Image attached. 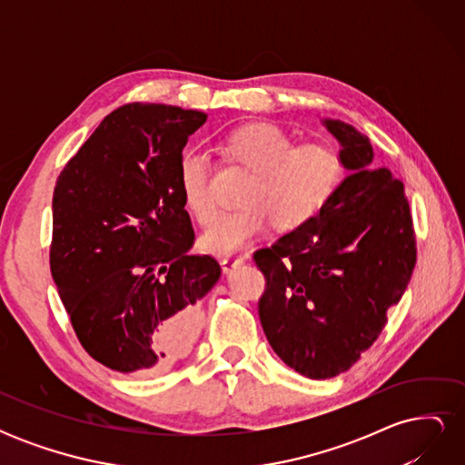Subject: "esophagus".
<instances>
[{
	"instance_id": "34e87169",
	"label": "esophagus",
	"mask_w": 465,
	"mask_h": 465,
	"mask_svg": "<svg viewBox=\"0 0 465 465\" xmlns=\"http://www.w3.org/2000/svg\"><path fill=\"white\" fill-rule=\"evenodd\" d=\"M219 263H221L224 273H231L232 270H236L238 265L244 263V258H241V256H227V258H221Z\"/></svg>"
}]
</instances>
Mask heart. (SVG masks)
<instances>
[{
  "instance_id": "obj_1",
  "label": "heart",
  "mask_w": 465,
  "mask_h": 465,
  "mask_svg": "<svg viewBox=\"0 0 465 465\" xmlns=\"http://www.w3.org/2000/svg\"><path fill=\"white\" fill-rule=\"evenodd\" d=\"M227 157L252 171L241 192L242 205L224 211L203 238L213 254H234L272 227L301 229L333 200L347 176L345 153L331 143L297 145L275 124L254 122L223 139ZM178 184L190 213L207 227L217 215L211 192V159L203 147H188L178 161Z\"/></svg>"
}]
</instances>
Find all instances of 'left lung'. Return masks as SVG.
<instances>
[{"label": "left lung", "mask_w": 465, "mask_h": 465, "mask_svg": "<svg viewBox=\"0 0 465 465\" xmlns=\"http://www.w3.org/2000/svg\"><path fill=\"white\" fill-rule=\"evenodd\" d=\"M323 124L351 174L314 221L254 252L265 277L258 312L267 341L314 380L349 371L378 340L417 262L403 182L372 164L369 137L353 125Z\"/></svg>", "instance_id": "obj_1"}]
</instances>
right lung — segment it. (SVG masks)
<instances>
[{
	"mask_svg": "<svg viewBox=\"0 0 465 465\" xmlns=\"http://www.w3.org/2000/svg\"><path fill=\"white\" fill-rule=\"evenodd\" d=\"M207 114L130 103L67 161L52 198L50 272L79 343L104 367L157 374L188 353L221 277L188 254L178 161Z\"/></svg>",
	"mask_w": 465,
	"mask_h": 465,
	"instance_id": "1",
	"label": "right lung"
}]
</instances>
